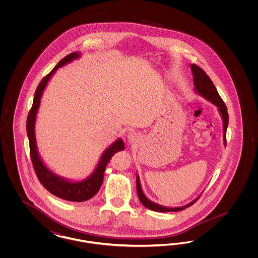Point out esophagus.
Returning <instances> with one entry per match:
<instances>
[{
  "label": "esophagus",
  "mask_w": 258,
  "mask_h": 258,
  "mask_svg": "<svg viewBox=\"0 0 258 258\" xmlns=\"http://www.w3.org/2000/svg\"><path fill=\"white\" fill-rule=\"evenodd\" d=\"M127 140H128V142H130L131 144H134V143L138 142L139 137H138V135H136L135 133H131L130 135H127Z\"/></svg>",
  "instance_id": "1"
}]
</instances>
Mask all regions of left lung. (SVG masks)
Returning <instances> with one entry per match:
<instances>
[{
    "instance_id": "1",
    "label": "left lung",
    "mask_w": 258,
    "mask_h": 258,
    "mask_svg": "<svg viewBox=\"0 0 258 258\" xmlns=\"http://www.w3.org/2000/svg\"><path fill=\"white\" fill-rule=\"evenodd\" d=\"M190 69L194 75V85H195V92L197 95L201 96L202 98L207 99L211 103H213L215 106L218 107V110L221 114V119H222V128H223V144L224 146H226V130L228 126V113H227V108L223 102V100L221 99L216 87L214 85V83L212 82V80L210 79L208 75L206 73L199 68L197 64H190ZM136 189H137V195L138 198L140 200V202L146 207L150 209L152 211H156V212H178V211H182L189 206H191L194 203H196L197 199L200 197H197L195 200H192L191 202H189L188 204L181 206V207H166V206H162L156 202L151 201L148 198L141 187L140 184V179L138 176V173H136Z\"/></svg>"
}]
</instances>
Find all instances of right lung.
Wrapping results in <instances>:
<instances>
[{
	"label": "right lung",
	"instance_id": "obj_1",
	"mask_svg": "<svg viewBox=\"0 0 258 258\" xmlns=\"http://www.w3.org/2000/svg\"><path fill=\"white\" fill-rule=\"evenodd\" d=\"M80 57H81L80 52L71 53L70 55H68L67 57H64L62 60L59 61L57 66L51 71V73L47 74L40 81L35 93L33 106L29 112L28 119H27V135L29 138V143H30L31 159L33 161V165L40 184L55 197L64 199V200H69V201H74V202L86 201L97 195L103 182L104 170L106 168L108 161L117 152L124 149V144L122 138H118L117 140H115L112 144H110V146L106 148L105 151L102 153L94 171L92 172L84 180H81V181L70 180L54 173L46 166V164L43 162L41 157L39 156V153L37 150L35 124L37 120V110L40 105V99L42 97L43 91L47 86L51 77L55 74L58 69L66 66L67 63L72 62L74 60L79 59Z\"/></svg>",
	"mask_w": 258,
	"mask_h": 258
}]
</instances>
